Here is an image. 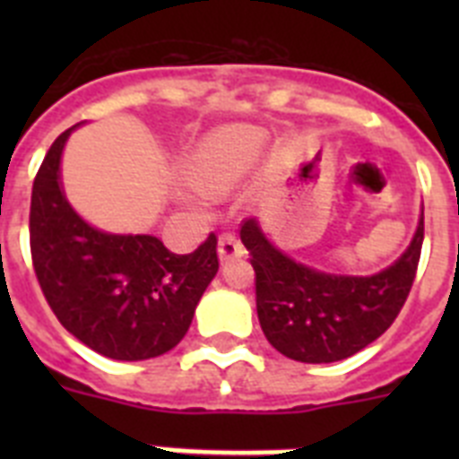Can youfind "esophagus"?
<instances>
[{
  "instance_id": "obj_1",
  "label": "esophagus",
  "mask_w": 459,
  "mask_h": 459,
  "mask_svg": "<svg viewBox=\"0 0 459 459\" xmlns=\"http://www.w3.org/2000/svg\"><path fill=\"white\" fill-rule=\"evenodd\" d=\"M243 253H246V250H243L241 241H238L234 234H222V237L218 238V257L221 259L241 257Z\"/></svg>"
}]
</instances>
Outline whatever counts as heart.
<instances>
[{
	"instance_id": "1",
	"label": "heart",
	"mask_w": 459,
	"mask_h": 459,
	"mask_svg": "<svg viewBox=\"0 0 459 459\" xmlns=\"http://www.w3.org/2000/svg\"><path fill=\"white\" fill-rule=\"evenodd\" d=\"M264 142V133L253 126H222L202 137L188 153L186 181L202 195H225L255 168Z\"/></svg>"
}]
</instances>
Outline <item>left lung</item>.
I'll return each mask as SVG.
<instances>
[{
	"label": "left lung",
	"instance_id": "1",
	"mask_svg": "<svg viewBox=\"0 0 459 459\" xmlns=\"http://www.w3.org/2000/svg\"><path fill=\"white\" fill-rule=\"evenodd\" d=\"M241 241L255 269L257 317L280 354L301 363H335L375 342L403 310L423 246V216L409 248L375 275H335L294 262L264 237L255 218Z\"/></svg>",
	"mask_w": 459,
	"mask_h": 459
}]
</instances>
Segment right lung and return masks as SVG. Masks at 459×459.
I'll return each mask as SVG.
<instances>
[{
    "label": "right lung",
    "instance_id": "obj_1",
    "mask_svg": "<svg viewBox=\"0 0 459 459\" xmlns=\"http://www.w3.org/2000/svg\"><path fill=\"white\" fill-rule=\"evenodd\" d=\"M75 126L52 142L31 188L30 246L48 306L68 333L115 360H144L181 342L218 273V238L174 255L152 234L100 232L73 211L59 163Z\"/></svg>",
    "mask_w": 459,
    "mask_h": 459
}]
</instances>
